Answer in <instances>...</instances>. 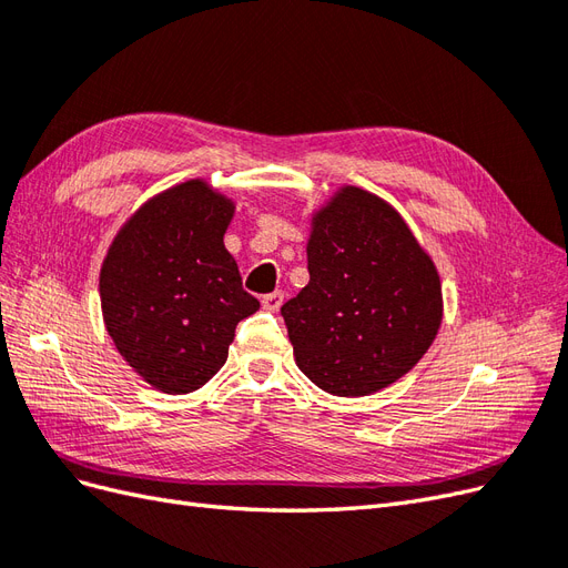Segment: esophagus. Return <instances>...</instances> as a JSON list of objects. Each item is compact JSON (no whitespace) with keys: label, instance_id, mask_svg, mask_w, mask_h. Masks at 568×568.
I'll return each mask as SVG.
<instances>
[{"label":"esophagus","instance_id":"esophagus-1","mask_svg":"<svg viewBox=\"0 0 568 568\" xmlns=\"http://www.w3.org/2000/svg\"><path fill=\"white\" fill-rule=\"evenodd\" d=\"M282 303H284L282 291H272V294L263 296V307H265V311H270V313H277L280 307H282Z\"/></svg>","mask_w":568,"mask_h":568}]
</instances>
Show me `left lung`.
I'll use <instances>...</instances> for the list:
<instances>
[{"mask_svg":"<svg viewBox=\"0 0 568 568\" xmlns=\"http://www.w3.org/2000/svg\"><path fill=\"white\" fill-rule=\"evenodd\" d=\"M307 282L282 305L298 369L355 398L398 382L443 320L438 270L384 199L341 186L313 215Z\"/></svg>","mask_w":568,"mask_h":568,"instance_id":"left-lung-1","label":"left lung"}]
</instances>
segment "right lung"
<instances>
[{
  "label": "right lung",
  "instance_id": "1",
  "mask_svg": "<svg viewBox=\"0 0 568 568\" xmlns=\"http://www.w3.org/2000/svg\"><path fill=\"white\" fill-rule=\"evenodd\" d=\"M234 201L203 180L149 199L99 274L101 313L118 353L146 384L192 393L227 363L236 324L261 303L225 248Z\"/></svg>",
  "mask_w": 568,
  "mask_h": 568
}]
</instances>
